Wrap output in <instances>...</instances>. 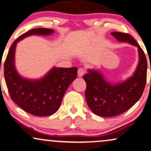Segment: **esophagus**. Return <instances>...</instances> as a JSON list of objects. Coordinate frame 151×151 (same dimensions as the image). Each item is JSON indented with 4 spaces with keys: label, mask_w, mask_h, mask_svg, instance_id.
<instances>
[{
    "label": "esophagus",
    "mask_w": 151,
    "mask_h": 151,
    "mask_svg": "<svg viewBox=\"0 0 151 151\" xmlns=\"http://www.w3.org/2000/svg\"><path fill=\"white\" fill-rule=\"evenodd\" d=\"M85 72H86V71L83 68H79V70H78V76L79 77H82L83 74H85Z\"/></svg>",
    "instance_id": "34e87169"
}]
</instances>
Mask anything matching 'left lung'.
<instances>
[{"label": "left lung", "mask_w": 151, "mask_h": 151, "mask_svg": "<svg viewBox=\"0 0 151 151\" xmlns=\"http://www.w3.org/2000/svg\"><path fill=\"white\" fill-rule=\"evenodd\" d=\"M111 34L119 42L137 47L139 60L133 75L122 82L111 83L95 70L88 69L83 75L87 104L94 114L101 117H113L132 108L142 96L146 83L147 61L143 50L129 34L117 32Z\"/></svg>", "instance_id": "obj_1"}]
</instances>
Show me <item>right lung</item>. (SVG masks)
Here are the masks:
<instances>
[{"instance_id":"add662e5","label":"right lung","mask_w":151,"mask_h":151,"mask_svg":"<svg viewBox=\"0 0 151 151\" xmlns=\"http://www.w3.org/2000/svg\"><path fill=\"white\" fill-rule=\"evenodd\" d=\"M53 32L50 29L37 28L23 34L12 44L4 63L5 80L12 100L24 111L40 117L51 115L59 109L67 89L77 77V68L54 67L41 79H26L16 70L14 52L17 43L24 38Z\"/></svg>"}]
</instances>
